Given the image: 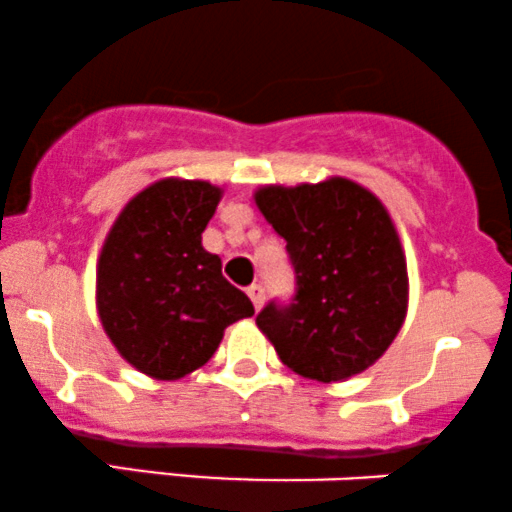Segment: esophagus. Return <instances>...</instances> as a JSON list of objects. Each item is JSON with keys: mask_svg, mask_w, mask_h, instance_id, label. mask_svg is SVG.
<instances>
[{"mask_svg": "<svg viewBox=\"0 0 512 512\" xmlns=\"http://www.w3.org/2000/svg\"><path fill=\"white\" fill-rule=\"evenodd\" d=\"M248 296H250L252 305H255V310H260L262 305H264V289H262V284H252L250 289H248Z\"/></svg>", "mask_w": 512, "mask_h": 512, "instance_id": "34e87169", "label": "esophagus"}]
</instances>
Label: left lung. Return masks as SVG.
Instances as JSON below:
<instances>
[{
    "label": "left lung",
    "instance_id": "left-lung-1",
    "mask_svg": "<svg viewBox=\"0 0 512 512\" xmlns=\"http://www.w3.org/2000/svg\"><path fill=\"white\" fill-rule=\"evenodd\" d=\"M255 204L286 240L296 274L289 305L269 303L257 327L303 378L342 383L395 342L407 317L409 276L390 214L354 180L267 185Z\"/></svg>",
    "mask_w": 512,
    "mask_h": 512
}]
</instances>
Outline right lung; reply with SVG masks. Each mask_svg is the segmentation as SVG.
<instances>
[{
    "mask_svg": "<svg viewBox=\"0 0 512 512\" xmlns=\"http://www.w3.org/2000/svg\"><path fill=\"white\" fill-rule=\"evenodd\" d=\"M223 190L166 178L134 195L105 238L96 272L103 330L129 366L178 380L219 349L223 330L255 315L250 298L202 248Z\"/></svg>",
    "mask_w": 512,
    "mask_h": 512,
    "instance_id": "right-lung-1",
    "label": "right lung"
}]
</instances>
